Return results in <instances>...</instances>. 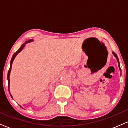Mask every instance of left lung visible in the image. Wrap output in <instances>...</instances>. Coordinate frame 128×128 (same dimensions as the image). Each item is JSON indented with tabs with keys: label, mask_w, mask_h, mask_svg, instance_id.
Returning <instances> with one entry per match:
<instances>
[{
	"label": "left lung",
	"mask_w": 128,
	"mask_h": 128,
	"mask_svg": "<svg viewBox=\"0 0 128 128\" xmlns=\"http://www.w3.org/2000/svg\"><path fill=\"white\" fill-rule=\"evenodd\" d=\"M112 54H113V55H114V57L116 58L117 61H118V68H119V70H120V72H122V71H121V68H120V63H119V60H118V55H117L116 54V53H115V52H112Z\"/></svg>",
	"instance_id": "1"
}]
</instances>
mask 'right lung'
Here are the masks:
<instances>
[{
	"mask_svg": "<svg viewBox=\"0 0 128 128\" xmlns=\"http://www.w3.org/2000/svg\"><path fill=\"white\" fill-rule=\"evenodd\" d=\"M32 42H33V39L28 40V41H26V42L24 43V44H22V45H21V46L20 48L19 49H18V50H17V51H16V52H15V53L13 55H12V58H11V60H10V70H9V71H8V90H9V92H10V96H11V98H12V99H13V97H12V96L11 94H10V72H11V68H12V62H13L15 58L16 57V55H18V53H20V52H21V50H22L23 48H24V46H26V44H28V43ZM20 106V107H21V106Z\"/></svg>",
	"mask_w": 128,
	"mask_h": 128,
	"instance_id": "obj_1",
	"label": "right lung"
}]
</instances>
